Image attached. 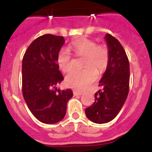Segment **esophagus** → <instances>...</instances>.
<instances>
[{
	"instance_id": "esophagus-1",
	"label": "esophagus",
	"mask_w": 152,
	"mask_h": 152,
	"mask_svg": "<svg viewBox=\"0 0 152 152\" xmlns=\"http://www.w3.org/2000/svg\"><path fill=\"white\" fill-rule=\"evenodd\" d=\"M73 94L75 96H80V95H82V93L78 92V91H74Z\"/></svg>"
}]
</instances>
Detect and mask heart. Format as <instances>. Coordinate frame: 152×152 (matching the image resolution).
<instances>
[{
    "mask_svg": "<svg viewBox=\"0 0 152 152\" xmlns=\"http://www.w3.org/2000/svg\"><path fill=\"white\" fill-rule=\"evenodd\" d=\"M70 49L78 56H84L83 66L85 68L74 71L67 75L66 84L68 87L84 91L97 77V71L103 72L109 62V51L105 46L96 45V42L87 38L75 40L70 45ZM58 65L63 72H68L73 68L72 56L68 49L62 48L57 57Z\"/></svg>",
    "mask_w": 152,
    "mask_h": 152,
    "instance_id": "b5f03b06",
    "label": "heart"
}]
</instances>
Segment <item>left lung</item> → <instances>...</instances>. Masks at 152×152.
Masks as SVG:
<instances>
[{
  "label": "left lung",
  "mask_w": 152,
  "mask_h": 152,
  "mask_svg": "<svg viewBox=\"0 0 152 152\" xmlns=\"http://www.w3.org/2000/svg\"><path fill=\"white\" fill-rule=\"evenodd\" d=\"M109 51V62L95 94V102L85 110L86 116L93 123L110 122L124 105L129 88V62L123 47L110 34L104 37Z\"/></svg>",
  "instance_id": "1"
}]
</instances>
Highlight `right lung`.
I'll return each instance as SVG.
<instances>
[{"label": "right lung", "mask_w": 152, "mask_h": 152, "mask_svg": "<svg viewBox=\"0 0 152 152\" xmlns=\"http://www.w3.org/2000/svg\"><path fill=\"white\" fill-rule=\"evenodd\" d=\"M64 44L62 36L45 34L35 39L23 58V95L29 110L45 124L58 123L65 116L71 89L56 86L64 80L58 65V54Z\"/></svg>", "instance_id": "right-lung-1"}]
</instances>
